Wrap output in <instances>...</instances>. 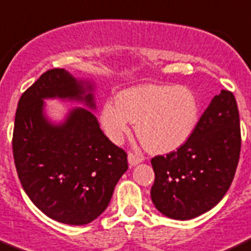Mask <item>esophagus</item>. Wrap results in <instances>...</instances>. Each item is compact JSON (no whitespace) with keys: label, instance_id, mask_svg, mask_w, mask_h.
<instances>
[{"label":"esophagus","instance_id":"obj_1","mask_svg":"<svg viewBox=\"0 0 251 251\" xmlns=\"http://www.w3.org/2000/svg\"><path fill=\"white\" fill-rule=\"evenodd\" d=\"M127 160H128V163H130V166H136L139 165L140 162H142L144 157L137 153H132V152H130V153L127 154Z\"/></svg>","mask_w":251,"mask_h":251}]
</instances>
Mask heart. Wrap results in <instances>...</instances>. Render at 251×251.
<instances>
[{
  "label": "heart",
  "mask_w": 251,
  "mask_h": 251,
  "mask_svg": "<svg viewBox=\"0 0 251 251\" xmlns=\"http://www.w3.org/2000/svg\"><path fill=\"white\" fill-rule=\"evenodd\" d=\"M115 102H105L100 112L106 136L120 144L130 123H135L137 137L154 153L175 151L186 144L201 116L198 98L182 85L132 86L120 91Z\"/></svg>",
  "instance_id": "heart-1"
}]
</instances>
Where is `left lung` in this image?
Wrapping results in <instances>:
<instances>
[{
	"label": "left lung",
	"mask_w": 251,
	"mask_h": 251,
	"mask_svg": "<svg viewBox=\"0 0 251 251\" xmlns=\"http://www.w3.org/2000/svg\"><path fill=\"white\" fill-rule=\"evenodd\" d=\"M242 136L236 100L222 90L201 116L188 141L154 156L151 198L163 215L188 221L212 209L233 182Z\"/></svg>",
	"instance_id": "1"
}]
</instances>
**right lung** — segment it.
I'll use <instances>...</instances> for the list:
<instances>
[{
  "label": "right lung",
  "instance_id": "add662e5",
  "mask_svg": "<svg viewBox=\"0 0 251 251\" xmlns=\"http://www.w3.org/2000/svg\"><path fill=\"white\" fill-rule=\"evenodd\" d=\"M93 85L67 70H47L22 94L13 128V158L23 189L47 217L70 226L97 219L127 170V154L112 144L95 115L78 107L55 125L44 99L84 101L95 109Z\"/></svg>",
  "mask_w": 251,
  "mask_h": 251
}]
</instances>
